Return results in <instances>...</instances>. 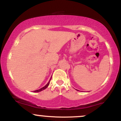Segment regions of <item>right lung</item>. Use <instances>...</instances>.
Here are the masks:
<instances>
[{"mask_svg": "<svg viewBox=\"0 0 121 121\" xmlns=\"http://www.w3.org/2000/svg\"><path fill=\"white\" fill-rule=\"evenodd\" d=\"M51 78H52V77H51ZM51 79H50L49 81V82H48V84H47L46 85H45V86H44V87H42V88L40 89L36 90V91H34V92H39V91H43V90L45 89H46V88H47V87L48 86V85H49V83H50V81H51Z\"/></svg>", "mask_w": 121, "mask_h": 121, "instance_id": "right-lung-1", "label": "right lung"}]
</instances>
